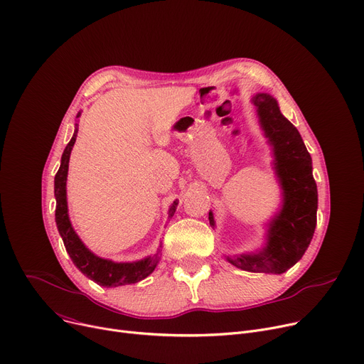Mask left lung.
<instances>
[{
  "instance_id": "left-lung-1",
  "label": "left lung",
  "mask_w": 364,
  "mask_h": 364,
  "mask_svg": "<svg viewBox=\"0 0 364 364\" xmlns=\"http://www.w3.org/2000/svg\"><path fill=\"white\" fill-rule=\"evenodd\" d=\"M252 103L272 149V169L282 188V208L267 225V242L262 249L226 259L243 271L283 274L301 259L315 233L318 189L312 175V157L297 128L282 114L271 95L257 93ZM208 220L214 229L211 211Z\"/></svg>"
}]
</instances>
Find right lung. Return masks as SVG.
I'll return each mask as SVG.
<instances>
[{"instance_id":"obj_1","label":"right lung","mask_w":364,"mask_h":364,"mask_svg":"<svg viewBox=\"0 0 364 364\" xmlns=\"http://www.w3.org/2000/svg\"><path fill=\"white\" fill-rule=\"evenodd\" d=\"M81 114L78 112L77 118ZM78 132V124H75L74 135L71 138V141L67 144L63 157H61V166L55 175V182H53V192H55V200H57V208H55V221H57V228L58 232L63 237L64 246L67 249V252L73 261V264L93 279L95 283L103 287H118V286H125V284H134L141 282V279L147 278L154 268L157 267L160 261V252H161V243L157 249V254L153 257H146L139 261L134 262H115L112 259H105L93 254L92 250L81 242L75 230L73 229V225L68 217V204H67V175H68V163H70V154L74 147L75 138ZM178 200L173 201V204L169 208V218L173 217L176 207H178Z\"/></svg>"}]
</instances>
